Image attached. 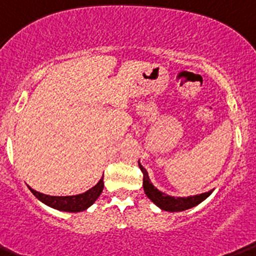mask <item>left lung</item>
Returning a JSON list of instances; mask_svg holds the SVG:
<instances>
[{
    "label": "left lung",
    "instance_id": "1",
    "mask_svg": "<svg viewBox=\"0 0 256 256\" xmlns=\"http://www.w3.org/2000/svg\"><path fill=\"white\" fill-rule=\"evenodd\" d=\"M139 168H140L142 172H143V187L144 192L148 196V198L152 202H154L158 207L162 208V210H168V212H180V210H190V208L197 206L201 204L202 201L207 198L213 190L210 191L204 192V194H196V196H188V197H172L168 194H164V192L159 191L152 182H150L149 175L148 171L143 168V165L138 162Z\"/></svg>",
    "mask_w": 256,
    "mask_h": 256
}]
</instances>
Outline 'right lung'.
<instances>
[{"instance_id": "add662e5", "label": "right lung", "mask_w": 256, "mask_h": 256, "mask_svg": "<svg viewBox=\"0 0 256 256\" xmlns=\"http://www.w3.org/2000/svg\"><path fill=\"white\" fill-rule=\"evenodd\" d=\"M28 188L30 190L32 194L39 201L46 204V206L55 208V210H64V212H81V210H88L91 204H94V202L102 194V190H104V178H101V180L97 182V185H94L92 188L88 190L84 194H75V196H49V194H44L36 191V190H33L30 186H28Z\"/></svg>"}]
</instances>
